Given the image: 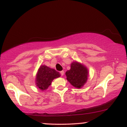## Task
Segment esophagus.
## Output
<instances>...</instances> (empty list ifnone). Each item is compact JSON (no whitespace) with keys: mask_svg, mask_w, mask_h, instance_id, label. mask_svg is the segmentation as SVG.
<instances>
[{"mask_svg":"<svg viewBox=\"0 0 127 127\" xmlns=\"http://www.w3.org/2000/svg\"><path fill=\"white\" fill-rule=\"evenodd\" d=\"M60 75H61V76H63L64 75V71L63 70V71H61L60 72Z\"/></svg>","mask_w":127,"mask_h":127,"instance_id":"esophagus-1","label":"esophagus"}]
</instances>
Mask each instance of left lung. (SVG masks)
<instances>
[{
    "label": "left lung",
    "mask_w": 127,
    "mask_h": 127,
    "mask_svg": "<svg viewBox=\"0 0 127 127\" xmlns=\"http://www.w3.org/2000/svg\"><path fill=\"white\" fill-rule=\"evenodd\" d=\"M67 79L73 87L80 88L84 86L88 79V70L84 65L78 62L71 64L69 70L65 72Z\"/></svg>",
    "instance_id": "left-lung-1"
}]
</instances>
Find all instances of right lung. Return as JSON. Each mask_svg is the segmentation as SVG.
Instances as JSON below:
<instances>
[{
    "mask_svg": "<svg viewBox=\"0 0 127 127\" xmlns=\"http://www.w3.org/2000/svg\"><path fill=\"white\" fill-rule=\"evenodd\" d=\"M60 74L53 68L46 65H41L36 76V85L41 90H46L54 79L59 78Z\"/></svg>",
    "mask_w": 127,
    "mask_h": 127,
    "instance_id": "right-lung-1",
    "label": "right lung"
}]
</instances>
